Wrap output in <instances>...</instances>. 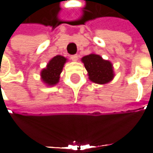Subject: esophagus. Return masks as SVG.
<instances>
[{"mask_svg":"<svg viewBox=\"0 0 153 153\" xmlns=\"http://www.w3.org/2000/svg\"><path fill=\"white\" fill-rule=\"evenodd\" d=\"M71 59L74 62L77 61V59H78V56L76 55V54H75V55H71Z\"/></svg>","mask_w":153,"mask_h":153,"instance_id":"34e87169","label":"esophagus"}]
</instances>
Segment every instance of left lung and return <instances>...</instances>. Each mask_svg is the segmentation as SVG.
<instances>
[{"label":"left lung","mask_w":153,"mask_h":153,"mask_svg":"<svg viewBox=\"0 0 153 153\" xmlns=\"http://www.w3.org/2000/svg\"><path fill=\"white\" fill-rule=\"evenodd\" d=\"M88 71V79L97 84H105L112 81L115 76L111 62L104 59L99 54L92 53L82 58Z\"/></svg>","instance_id":"obj_1"}]
</instances>
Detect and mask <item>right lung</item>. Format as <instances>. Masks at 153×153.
<instances>
[{
    "label": "right lung",
    "instance_id": "1",
    "mask_svg": "<svg viewBox=\"0 0 153 153\" xmlns=\"http://www.w3.org/2000/svg\"><path fill=\"white\" fill-rule=\"evenodd\" d=\"M66 61L67 59L61 55H56L51 59L40 73L42 82L48 87L56 85L59 82L60 74Z\"/></svg>",
    "mask_w": 153,
    "mask_h": 153
}]
</instances>
